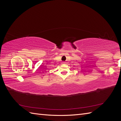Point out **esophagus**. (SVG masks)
Here are the masks:
<instances>
[{
	"instance_id": "1",
	"label": "esophagus",
	"mask_w": 121,
	"mask_h": 121,
	"mask_svg": "<svg viewBox=\"0 0 121 121\" xmlns=\"http://www.w3.org/2000/svg\"><path fill=\"white\" fill-rule=\"evenodd\" d=\"M62 64H65V63H64V62H63V63H62Z\"/></svg>"
}]
</instances>
